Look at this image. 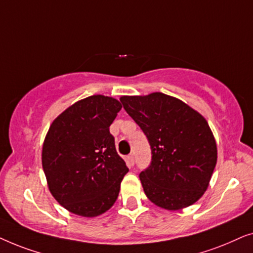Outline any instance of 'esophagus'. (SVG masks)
Returning a JSON list of instances; mask_svg holds the SVG:
<instances>
[{
	"mask_svg": "<svg viewBox=\"0 0 253 253\" xmlns=\"http://www.w3.org/2000/svg\"><path fill=\"white\" fill-rule=\"evenodd\" d=\"M127 161H129V164H130L131 166L134 165V155H133L132 153L127 155Z\"/></svg>",
	"mask_w": 253,
	"mask_h": 253,
	"instance_id": "obj_1",
	"label": "esophagus"
}]
</instances>
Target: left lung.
Listing matches in <instances>:
<instances>
[{
  "mask_svg": "<svg viewBox=\"0 0 253 253\" xmlns=\"http://www.w3.org/2000/svg\"><path fill=\"white\" fill-rule=\"evenodd\" d=\"M120 100L151 145V165L139 175L147 198L168 211L195 204L209 188L217 160L207 121L182 100L161 92Z\"/></svg>",
  "mask_w": 253,
  "mask_h": 253,
  "instance_id": "8db88e82",
  "label": "left lung"
}]
</instances>
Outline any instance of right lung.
Listing matches in <instances>:
<instances>
[{
  "label": "right lung",
  "mask_w": 253,
  "mask_h": 253,
  "mask_svg": "<svg viewBox=\"0 0 253 253\" xmlns=\"http://www.w3.org/2000/svg\"><path fill=\"white\" fill-rule=\"evenodd\" d=\"M121 108L119 100L91 95L50 124L41 154L42 168L50 193L69 212L94 217L116 202L129 171L109 132Z\"/></svg>",
  "instance_id": "1"
}]
</instances>
